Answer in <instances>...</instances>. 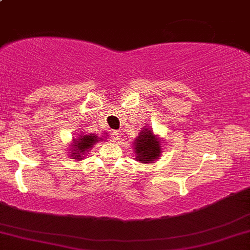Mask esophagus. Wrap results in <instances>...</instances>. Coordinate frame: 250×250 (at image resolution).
<instances>
[{"label":"esophagus","instance_id":"obj_1","mask_svg":"<svg viewBox=\"0 0 250 250\" xmlns=\"http://www.w3.org/2000/svg\"><path fill=\"white\" fill-rule=\"evenodd\" d=\"M111 135H112V138H114L115 141H117V142H119V141H122V139H123V134L121 133V131L114 130V131H112Z\"/></svg>","mask_w":250,"mask_h":250}]
</instances>
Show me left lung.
<instances>
[{"label":"left lung","instance_id":"left-lung-1","mask_svg":"<svg viewBox=\"0 0 250 250\" xmlns=\"http://www.w3.org/2000/svg\"><path fill=\"white\" fill-rule=\"evenodd\" d=\"M136 154V160L144 164H152L163 152L161 142L158 136L153 134L152 129L144 128L133 144Z\"/></svg>","mask_w":250,"mask_h":250}]
</instances>
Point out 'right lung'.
Here are the masks:
<instances>
[{"label":"right lung","instance_id":"1","mask_svg":"<svg viewBox=\"0 0 250 250\" xmlns=\"http://www.w3.org/2000/svg\"><path fill=\"white\" fill-rule=\"evenodd\" d=\"M100 140H103L98 136H96L95 134H89V135H78V138L73 139V144L71 145L72 146V153H71V156L72 159H77V160H82L83 159V155L85 153H87L90 150V148L98 142Z\"/></svg>","mask_w":250,"mask_h":250}]
</instances>
